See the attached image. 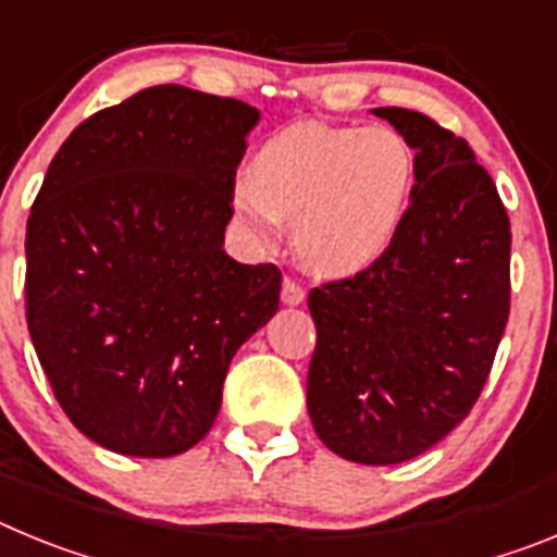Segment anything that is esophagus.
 Returning a JSON list of instances; mask_svg holds the SVG:
<instances>
[{
    "label": "esophagus",
    "mask_w": 557,
    "mask_h": 557,
    "mask_svg": "<svg viewBox=\"0 0 557 557\" xmlns=\"http://www.w3.org/2000/svg\"><path fill=\"white\" fill-rule=\"evenodd\" d=\"M304 298H307V289H304L301 284L295 282V278H284V284H282V301L287 304V307H298V304H304Z\"/></svg>",
    "instance_id": "esophagus-1"
}]
</instances>
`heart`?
<instances>
[{"label":"heart","mask_w":557,"mask_h":557,"mask_svg":"<svg viewBox=\"0 0 557 557\" xmlns=\"http://www.w3.org/2000/svg\"><path fill=\"white\" fill-rule=\"evenodd\" d=\"M412 189L416 152L393 127L295 122L259 147L253 178L236 181L234 209L262 245L287 220L307 268L351 275L396 243Z\"/></svg>","instance_id":"heart-1"}]
</instances>
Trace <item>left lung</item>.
Wrapping results in <instances>:
<instances>
[{
  "label": "left lung",
  "mask_w": 557,
  "mask_h": 557,
  "mask_svg": "<svg viewBox=\"0 0 557 557\" xmlns=\"http://www.w3.org/2000/svg\"><path fill=\"white\" fill-rule=\"evenodd\" d=\"M416 150L396 243L314 287L312 426L334 455L391 466L444 441L480 398L510 314V220L469 141L407 108H373Z\"/></svg>",
  "instance_id": "left-lung-1"
}]
</instances>
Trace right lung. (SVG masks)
<instances>
[{
	"mask_svg": "<svg viewBox=\"0 0 557 557\" xmlns=\"http://www.w3.org/2000/svg\"><path fill=\"white\" fill-rule=\"evenodd\" d=\"M248 102L152 86L72 131L27 220V329L58 405L116 455L211 430L231 359L278 309L282 270L223 250Z\"/></svg>",
	"mask_w": 557,
	"mask_h": 557,
	"instance_id": "obj_1",
	"label": "right lung"
}]
</instances>
